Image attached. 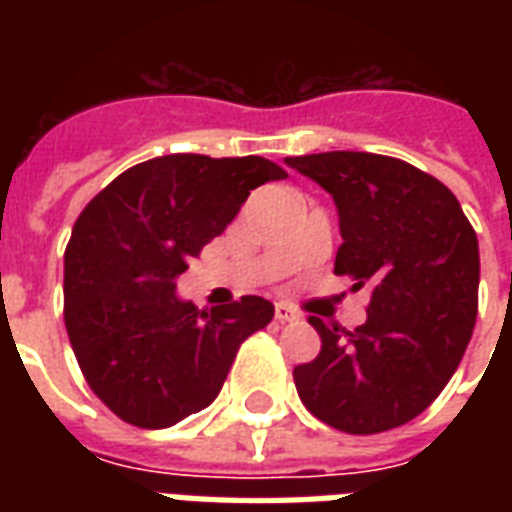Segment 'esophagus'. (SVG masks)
I'll return each mask as SVG.
<instances>
[{
	"instance_id": "1",
	"label": "esophagus",
	"mask_w": 512,
	"mask_h": 512,
	"mask_svg": "<svg viewBox=\"0 0 512 512\" xmlns=\"http://www.w3.org/2000/svg\"><path fill=\"white\" fill-rule=\"evenodd\" d=\"M276 319H279V321H295L297 311H292L287 303H276Z\"/></svg>"
}]
</instances>
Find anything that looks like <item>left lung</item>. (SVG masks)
<instances>
[{"label":"left lung","instance_id":"obj_1","mask_svg":"<svg viewBox=\"0 0 512 512\" xmlns=\"http://www.w3.org/2000/svg\"><path fill=\"white\" fill-rule=\"evenodd\" d=\"M332 196L335 273L372 289L353 332L311 316L321 353L295 366L300 401L342 433H382L425 412L452 380L478 313V239L460 201L412 164L366 151L289 156Z\"/></svg>","mask_w":512,"mask_h":512}]
</instances>
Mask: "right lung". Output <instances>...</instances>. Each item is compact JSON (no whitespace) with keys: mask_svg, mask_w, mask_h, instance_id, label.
Masks as SVG:
<instances>
[{"mask_svg":"<svg viewBox=\"0 0 512 512\" xmlns=\"http://www.w3.org/2000/svg\"><path fill=\"white\" fill-rule=\"evenodd\" d=\"M284 177L263 156H156L84 207L66 249L63 316L84 380L116 417L156 430L207 409L241 342L271 324L265 297L199 311L177 279L249 191Z\"/></svg>","mask_w":512,"mask_h":512,"instance_id":"obj_1","label":"right lung"}]
</instances>
